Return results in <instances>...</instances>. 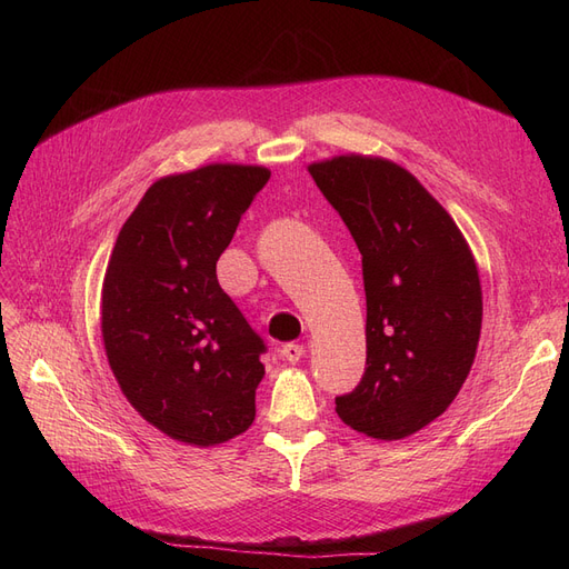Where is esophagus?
I'll list each match as a JSON object with an SVG mask.
<instances>
[{"instance_id": "34e87169", "label": "esophagus", "mask_w": 569, "mask_h": 569, "mask_svg": "<svg viewBox=\"0 0 569 569\" xmlns=\"http://www.w3.org/2000/svg\"><path fill=\"white\" fill-rule=\"evenodd\" d=\"M280 356L287 360V363L295 366L306 356V349L301 347V343H284V347L280 349Z\"/></svg>"}]
</instances>
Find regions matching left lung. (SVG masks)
<instances>
[{
    "mask_svg": "<svg viewBox=\"0 0 569 569\" xmlns=\"http://www.w3.org/2000/svg\"><path fill=\"white\" fill-rule=\"evenodd\" d=\"M308 173L363 256L366 375L337 396V416L366 437L406 439L453 403L475 363V256L449 211L399 163L343 153Z\"/></svg>",
    "mask_w": 569,
    "mask_h": 569,
    "instance_id": "obj_1",
    "label": "left lung"
}]
</instances>
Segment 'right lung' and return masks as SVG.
I'll return each mask as SVG.
<instances>
[{
	"instance_id": "right-lung-1",
	"label": "right lung",
	"mask_w": 569,
	"mask_h": 569,
	"mask_svg": "<svg viewBox=\"0 0 569 569\" xmlns=\"http://www.w3.org/2000/svg\"><path fill=\"white\" fill-rule=\"evenodd\" d=\"M270 178L209 163L153 182L120 228L104 284L101 339L130 406L170 439L216 446L247 432L266 351L216 263Z\"/></svg>"
}]
</instances>
